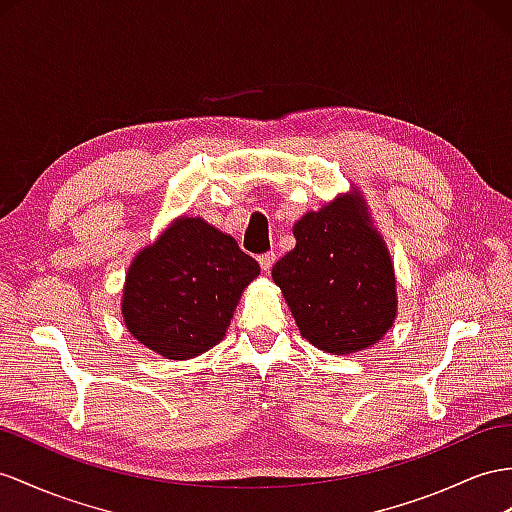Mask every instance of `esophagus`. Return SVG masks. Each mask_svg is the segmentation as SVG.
<instances>
[{
	"mask_svg": "<svg viewBox=\"0 0 512 512\" xmlns=\"http://www.w3.org/2000/svg\"><path fill=\"white\" fill-rule=\"evenodd\" d=\"M274 259H277V255H274V253H264V255L257 257L259 266H261V270H264V272H270V268L274 266Z\"/></svg>",
	"mask_w": 512,
	"mask_h": 512,
	"instance_id": "1",
	"label": "esophagus"
}]
</instances>
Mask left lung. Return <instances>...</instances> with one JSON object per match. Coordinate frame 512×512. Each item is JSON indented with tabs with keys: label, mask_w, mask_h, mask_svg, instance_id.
I'll list each match as a JSON object with an SVG mask.
<instances>
[{
	"label": "left lung",
	"mask_w": 512,
	"mask_h": 512,
	"mask_svg": "<svg viewBox=\"0 0 512 512\" xmlns=\"http://www.w3.org/2000/svg\"><path fill=\"white\" fill-rule=\"evenodd\" d=\"M296 248L272 268L305 339L350 355L376 344L396 318V279L387 248L350 196L309 212Z\"/></svg>",
	"instance_id": "left-lung-1"
}]
</instances>
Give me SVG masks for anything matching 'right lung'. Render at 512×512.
<instances>
[{"mask_svg": "<svg viewBox=\"0 0 512 512\" xmlns=\"http://www.w3.org/2000/svg\"><path fill=\"white\" fill-rule=\"evenodd\" d=\"M259 264L231 235L201 218H179L127 272L123 316L140 344L166 359L214 348Z\"/></svg>", "mask_w": 512, "mask_h": 512, "instance_id": "obj_1", "label": "right lung"}]
</instances>
